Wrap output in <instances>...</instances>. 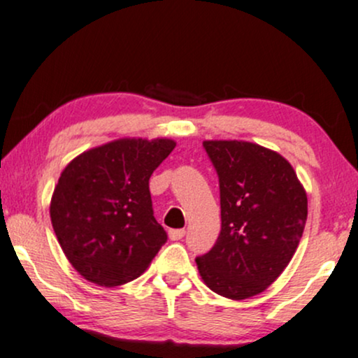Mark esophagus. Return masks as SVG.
Returning a JSON list of instances; mask_svg holds the SVG:
<instances>
[{"label": "esophagus", "mask_w": 358, "mask_h": 358, "mask_svg": "<svg viewBox=\"0 0 358 358\" xmlns=\"http://www.w3.org/2000/svg\"><path fill=\"white\" fill-rule=\"evenodd\" d=\"M184 234H186V229H171L169 231V238L172 241H179V239L184 238Z\"/></svg>", "instance_id": "34e87169"}]
</instances>
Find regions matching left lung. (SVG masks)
<instances>
[{
    "mask_svg": "<svg viewBox=\"0 0 358 358\" xmlns=\"http://www.w3.org/2000/svg\"><path fill=\"white\" fill-rule=\"evenodd\" d=\"M220 178L221 233L197 256L201 278L217 295L245 300L264 292L295 255L308 199L283 155L253 142L204 141Z\"/></svg>",
    "mask_w": 358,
    "mask_h": 358,
    "instance_id": "1",
    "label": "left lung"
}]
</instances>
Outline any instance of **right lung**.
Segmentation results:
<instances>
[{
  "label": "right lung",
  "instance_id": "right-lung-1",
  "mask_svg": "<svg viewBox=\"0 0 358 358\" xmlns=\"http://www.w3.org/2000/svg\"><path fill=\"white\" fill-rule=\"evenodd\" d=\"M174 147L171 138H119L63 169L50 217L63 253L83 278L100 287L136 280L167 241L154 217L149 179Z\"/></svg>",
  "mask_w": 358,
  "mask_h": 358
}]
</instances>
